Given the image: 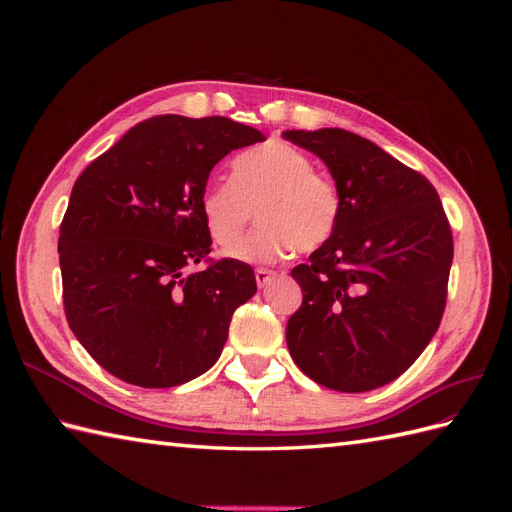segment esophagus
Here are the masks:
<instances>
[{"mask_svg": "<svg viewBox=\"0 0 512 512\" xmlns=\"http://www.w3.org/2000/svg\"><path fill=\"white\" fill-rule=\"evenodd\" d=\"M256 284L258 288H265L267 284H271V280L275 277V271H269V269H256Z\"/></svg>", "mask_w": 512, "mask_h": 512, "instance_id": "1", "label": "esophagus"}]
</instances>
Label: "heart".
<instances>
[{
    "instance_id": "1",
    "label": "heart",
    "mask_w": 512,
    "mask_h": 512,
    "mask_svg": "<svg viewBox=\"0 0 512 512\" xmlns=\"http://www.w3.org/2000/svg\"><path fill=\"white\" fill-rule=\"evenodd\" d=\"M254 208L263 222L228 254L273 262L292 247L314 252L327 243L342 215V198L307 153L271 143L241 153L230 164V181H209L198 198L209 237L224 250L240 238Z\"/></svg>"
}]
</instances>
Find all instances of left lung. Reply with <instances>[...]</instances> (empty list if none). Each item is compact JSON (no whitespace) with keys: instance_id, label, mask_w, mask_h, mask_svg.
<instances>
[{"instance_id":"obj_1","label":"left lung","mask_w":512,"mask_h":512,"mask_svg":"<svg viewBox=\"0 0 512 512\" xmlns=\"http://www.w3.org/2000/svg\"><path fill=\"white\" fill-rule=\"evenodd\" d=\"M329 166L342 198L333 237L292 269L303 303L286 344L305 376L339 393L399 378L436 335L453 232L427 177L339 128L290 130Z\"/></svg>"}]
</instances>
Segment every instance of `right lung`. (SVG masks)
I'll list each match as a JSON object with an SVG mask.
<instances>
[{
	"instance_id": "obj_1",
	"label": "right lung",
	"mask_w": 512,
	"mask_h": 512,
	"mask_svg": "<svg viewBox=\"0 0 512 512\" xmlns=\"http://www.w3.org/2000/svg\"><path fill=\"white\" fill-rule=\"evenodd\" d=\"M260 141L228 117H151L76 179L59 226L64 309L108 374L168 389L220 359L256 277L241 260L207 258L198 198L215 164ZM198 261L208 267L188 272Z\"/></svg>"
}]
</instances>
